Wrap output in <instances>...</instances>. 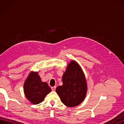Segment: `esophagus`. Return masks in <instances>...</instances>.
Instances as JSON below:
<instances>
[{
    "label": "esophagus",
    "mask_w": 124,
    "mask_h": 124,
    "mask_svg": "<svg viewBox=\"0 0 124 124\" xmlns=\"http://www.w3.org/2000/svg\"><path fill=\"white\" fill-rule=\"evenodd\" d=\"M52 91H55V89H56V86H54V87H51Z\"/></svg>",
    "instance_id": "1"
}]
</instances>
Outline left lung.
<instances>
[{
	"mask_svg": "<svg viewBox=\"0 0 124 124\" xmlns=\"http://www.w3.org/2000/svg\"><path fill=\"white\" fill-rule=\"evenodd\" d=\"M62 82L63 85L56 88L61 102L69 107L80 104L86 97L87 86L85 75L75 61L68 64L62 76Z\"/></svg>",
	"mask_w": 124,
	"mask_h": 124,
	"instance_id": "8db88e82",
	"label": "left lung"
}]
</instances>
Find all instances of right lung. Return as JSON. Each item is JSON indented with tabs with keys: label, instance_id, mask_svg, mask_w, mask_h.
<instances>
[{
	"label": "right lung",
	"instance_id": "add662e5",
	"mask_svg": "<svg viewBox=\"0 0 124 124\" xmlns=\"http://www.w3.org/2000/svg\"><path fill=\"white\" fill-rule=\"evenodd\" d=\"M23 88L25 96L34 104L43 102L46 95L51 91L47 83L41 81L37 72L31 71L29 73Z\"/></svg>",
	"mask_w": 124,
	"mask_h": 124
}]
</instances>
